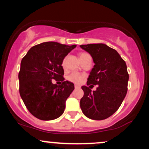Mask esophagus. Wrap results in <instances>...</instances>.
I'll return each instance as SVG.
<instances>
[{"instance_id":"esophagus-1","label":"esophagus","mask_w":149,"mask_h":149,"mask_svg":"<svg viewBox=\"0 0 149 149\" xmlns=\"http://www.w3.org/2000/svg\"><path fill=\"white\" fill-rule=\"evenodd\" d=\"M74 87H75V89H79L80 88V86L78 85H75Z\"/></svg>"}]
</instances>
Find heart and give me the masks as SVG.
Listing matches in <instances>:
<instances>
[{
    "label": "heart",
    "mask_w": 149,
    "mask_h": 149,
    "mask_svg": "<svg viewBox=\"0 0 149 149\" xmlns=\"http://www.w3.org/2000/svg\"><path fill=\"white\" fill-rule=\"evenodd\" d=\"M89 54H87V53L85 52H81L79 54V59L80 60L83 59V58H85L87 56H88ZM64 65H65V59L63 60L62 62V66L64 67ZM67 79L68 80H69L70 82H72L73 83H80L81 82V80H83V76L81 75L78 74L77 73H73L71 74H70L69 76L67 77Z\"/></svg>",
    "instance_id": "b5f03b06"
}]
</instances>
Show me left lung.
Listing matches in <instances>:
<instances>
[{"instance_id":"obj_1","label":"left lung","mask_w":149,"mask_h":149,"mask_svg":"<svg viewBox=\"0 0 149 149\" xmlns=\"http://www.w3.org/2000/svg\"><path fill=\"white\" fill-rule=\"evenodd\" d=\"M93 59L94 67L82 86L84 95L80 102L83 114L92 120L110 117L120 107L127 92L129 74L126 63L116 49L103 43L80 45ZM98 85L92 92L90 86Z\"/></svg>"}]
</instances>
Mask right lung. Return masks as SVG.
<instances>
[{
    "label": "right lung",
    "mask_w": 149,
    "mask_h": 149,
    "mask_svg": "<svg viewBox=\"0 0 149 149\" xmlns=\"http://www.w3.org/2000/svg\"><path fill=\"white\" fill-rule=\"evenodd\" d=\"M76 47L45 42L32 47L22 59L18 76L20 96L29 111L37 118L51 120L64 113L74 85L64 81L61 65ZM53 79H60L63 84H53Z\"/></svg>",
    "instance_id": "add662e5"
}]
</instances>
